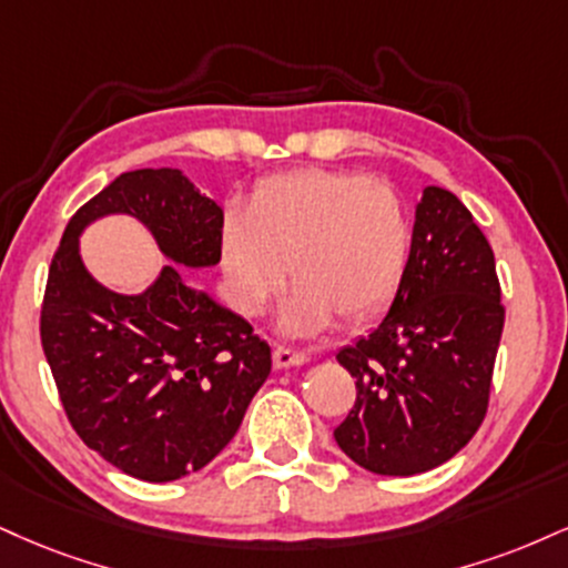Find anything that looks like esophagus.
I'll return each instance as SVG.
<instances>
[{"label":"esophagus","instance_id":"esophagus-1","mask_svg":"<svg viewBox=\"0 0 568 568\" xmlns=\"http://www.w3.org/2000/svg\"><path fill=\"white\" fill-rule=\"evenodd\" d=\"M306 362H310V354L285 349V346H280V349H275V354H272V365H275V371H288V367L306 365Z\"/></svg>","mask_w":568,"mask_h":568}]
</instances>
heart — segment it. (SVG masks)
I'll return each instance as SVG.
<instances>
[{"mask_svg":"<svg viewBox=\"0 0 568 568\" xmlns=\"http://www.w3.org/2000/svg\"><path fill=\"white\" fill-rule=\"evenodd\" d=\"M409 256V222L399 195L359 174L302 169L266 176L230 214L219 262L230 302L245 317L283 288L280 333L312 336L331 325L373 317L399 288Z\"/></svg>","mask_w":568,"mask_h":568,"instance_id":"b5f03b06","label":"heart"}]
</instances>
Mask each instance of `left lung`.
I'll return each mask as SVG.
<instances>
[{
    "label": "left lung",
    "mask_w": 568,
    "mask_h": 568,
    "mask_svg": "<svg viewBox=\"0 0 568 568\" xmlns=\"http://www.w3.org/2000/svg\"><path fill=\"white\" fill-rule=\"evenodd\" d=\"M503 323L487 237L457 195L432 184L392 306L336 354L357 378L338 447L381 476L426 474L460 453L487 413Z\"/></svg>",
    "instance_id": "left-lung-1"
}]
</instances>
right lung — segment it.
<instances>
[{"instance_id":"1","label":"right lung","mask_w":568,"mask_h":568,"mask_svg":"<svg viewBox=\"0 0 568 568\" xmlns=\"http://www.w3.org/2000/svg\"><path fill=\"white\" fill-rule=\"evenodd\" d=\"M108 215L136 217L173 262L145 292H111L80 258L83 230ZM222 224L180 169H136L73 214L52 258L42 346L60 402L81 442L134 479L209 466L272 371L254 327L176 270L216 266Z\"/></svg>"}]
</instances>
